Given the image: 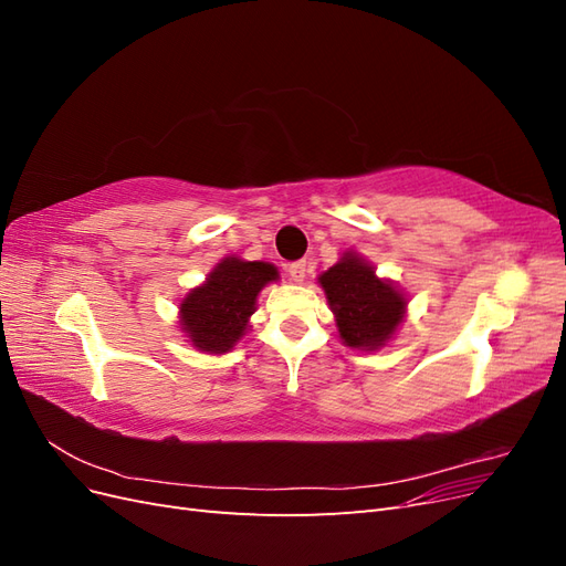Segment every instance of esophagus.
<instances>
[{"instance_id": "1", "label": "esophagus", "mask_w": 566, "mask_h": 566, "mask_svg": "<svg viewBox=\"0 0 566 566\" xmlns=\"http://www.w3.org/2000/svg\"><path fill=\"white\" fill-rule=\"evenodd\" d=\"M306 271H310V269H306V262H293L287 266L290 279H293L295 283H302L306 279Z\"/></svg>"}]
</instances>
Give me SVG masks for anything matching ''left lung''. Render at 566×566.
<instances>
[{"instance_id":"left-lung-1","label":"left lung","mask_w":566,"mask_h":566,"mask_svg":"<svg viewBox=\"0 0 566 566\" xmlns=\"http://www.w3.org/2000/svg\"><path fill=\"white\" fill-rule=\"evenodd\" d=\"M335 314L339 339L352 349L375 352L391 339L406 314V297L391 281L375 276L373 264L356 252L318 276Z\"/></svg>"}]
</instances>
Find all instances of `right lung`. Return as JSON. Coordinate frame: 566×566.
<instances>
[{"label":"right lung","mask_w":566,"mask_h":566,"mask_svg":"<svg viewBox=\"0 0 566 566\" xmlns=\"http://www.w3.org/2000/svg\"><path fill=\"white\" fill-rule=\"evenodd\" d=\"M279 281V269L269 262H245L224 256L179 304V323L188 342L200 352L224 354L250 328L260 290Z\"/></svg>","instance_id":"1"}]
</instances>
